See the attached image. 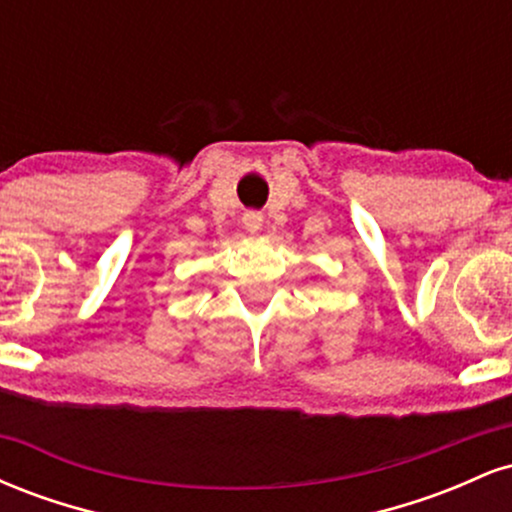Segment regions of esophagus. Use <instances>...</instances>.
<instances>
[{
	"instance_id": "esophagus-1",
	"label": "esophagus",
	"mask_w": 512,
	"mask_h": 512,
	"mask_svg": "<svg viewBox=\"0 0 512 512\" xmlns=\"http://www.w3.org/2000/svg\"><path fill=\"white\" fill-rule=\"evenodd\" d=\"M243 226L248 233H257L262 228V214L260 211H245L243 214Z\"/></svg>"
}]
</instances>
